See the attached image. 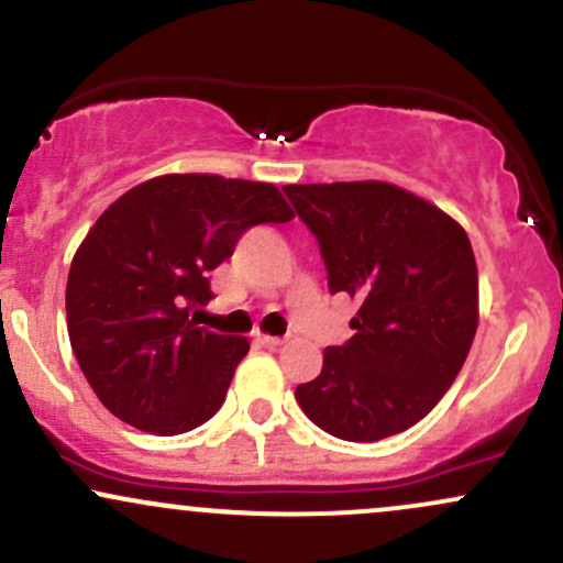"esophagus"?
<instances>
[{
    "label": "esophagus",
    "mask_w": 563,
    "mask_h": 563,
    "mask_svg": "<svg viewBox=\"0 0 563 563\" xmlns=\"http://www.w3.org/2000/svg\"><path fill=\"white\" fill-rule=\"evenodd\" d=\"M256 342L264 344V347H280L283 339H280V336H267V333H258Z\"/></svg>",
    "instance_id": "34e87169"
}]
</instances>
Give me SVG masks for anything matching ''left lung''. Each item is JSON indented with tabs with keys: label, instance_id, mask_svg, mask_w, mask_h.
Segmentation results:
<instances>
[{
	"label": "left lung",
	"instance_id": "left-lung-1",
	"mask_svg": "<svg viewBox=\"0 0 563 563\" xmlns=\"http://www.w3.org/2000/svg\"><path fill=\"white\" fill-rule=\"evenodd\" d=\"M320 243L331 294L361 310L355 336L296 387L301 411L342 441L409 430L443 398L478 329V267L460 221L387 181L288 184Z\"/></svg>",
	"mask_w": 563,
	"mask_h": 563
}]
</instances>
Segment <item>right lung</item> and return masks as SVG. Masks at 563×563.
Wrapping results in <instances>:
<instances>
[{
  "mask_svg": "<svg viewBox=\"0 0 563 563\" xmlns=\"http://www.w3.org/2000/svg\"><path fill=\"white\" fill-rule=\"evenodd\" d=\"M294 211L275 184L168 173L128 189L98 216L71 258L66 329L85 379L133 428L178 435L221 409L245 336L191 320L213 299L208 272L253 224Z\"/></svg>",
  "mask_w": 563,
  "mask_h": 563,
  "instance_id": "1",
  "label": "right lung"
}]
</instances>
